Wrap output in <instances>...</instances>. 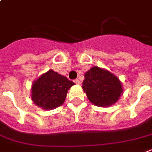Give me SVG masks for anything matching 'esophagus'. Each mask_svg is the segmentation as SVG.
I'll return each mask as SVG.
<instances>
[{"label":"esophagus","instance_id":"34e87169","mask_svg":"<svg viewBox=\"0 0 152 152\" xmlns=\"http://www.w3.org/2000/svg\"><path fill=\"white\" fill-rule=\"evenodd\" d=\"M73 82H74V83H75V84H80V81L78 79H76V80H74Z\"/></svg>","mask_w":152,"mask_h":152}]
</instances>
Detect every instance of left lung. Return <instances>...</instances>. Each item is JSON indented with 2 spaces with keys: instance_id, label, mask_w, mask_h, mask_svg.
Returning <instances> with one entry per match:
<instances>
[{
  "instance_id": "left-lung-1",
  "label": "left lung",
  "mask_w": 152,
  "mask_h": 152,
  "mask_svg": "<svg viewBox=\"0 0 152 152\" xmlns=\"http://www.w3.org/2000/svg\"><path fill=\"white\" fill-rule=\"evenodd\" d=\"M82 88L89 101L99 107L112 105L123 92L119 79L110 72L98 67L91 68L84 74Z\"/></svg>"
}]
</instances>
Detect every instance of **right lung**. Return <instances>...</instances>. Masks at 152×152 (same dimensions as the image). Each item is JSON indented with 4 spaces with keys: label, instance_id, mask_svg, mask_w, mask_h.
Masks as SVG:
<instances>
[{
    "label": "right lung",
    "instance_id": "obj_1",
    "mask_svg": "<svg viewBox=\"0 0 152 152\" xmlns=\"http://www.w3.org/2000/svg\"><path fill=\"white\" fill-rule=\"evenodd\" d=\"M72 81L56 72L49 70L35 81L32 87V99L43 109H54L63 104Z\"/></svg>",
    "mask_w": 152,
    "mask_h": 152
}]
</instances>
